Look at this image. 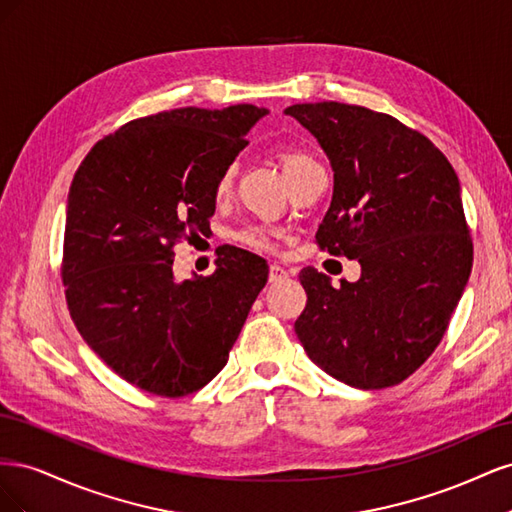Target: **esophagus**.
I'll return each instance as SVG.
<instances>
[{
	"instance_id": "1",
	"label": "esophagus",
	"mask_w": 512,
	"mask_h": 512,
	"mask_svg": "<svg viewBox=\"0 0 512 512\" xmlns=\"http://www.w3.org/2000/svg\"><path fill=\"white\" fill-rule=\"evenodd\" d=\"M284 277H288V271H286L284 267H280V265H271V269H269V282H271V284L284 280Z\"/></svg>"
}]
</instances>
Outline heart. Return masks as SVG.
<instances>
[{
	"mask_svg": "<svg viewBox=\"0 0 512 512\" xmlns=\"http://www.w3.org/2000/svg\"><path fill=\"white\" fill-rule=\"evenodd\" d=\"M275 160H277V164H280L290 188H294V185L301 183L309 175H314V173H318V170H322L312 153H307L301 147H277ZM235 173H237L235 164H230L224 170L218 185H215V192H218V196L228 194L232 179H235ZM237 239L245 245L254 247V250H271L273 247V232L265 226H247L237 232Z\"/></svg>",
	"mask_w": 512,
	"mask_h": 512,
	"instance_id": "b5f03b06",
	"label": "heart"
}]
</instances>
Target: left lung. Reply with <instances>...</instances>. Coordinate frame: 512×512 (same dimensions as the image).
I'll return each instance as SVG.
<instances>
[{
	"label": "left lung",
	"instance_id": "1",
	"mask_svg": "<svg viewBox=\"0 0 512 512\" xmlns=\"http://www.w3.org/2000/svg\"><path fill=\"white\" fill-rule=\"evenodd\" d=\"M327 153L333 200L320 250L359 260L361 277L305 267L294 322L309 359L354 389H386L421 367L448 329L472 271L461 188L444 153L391 115L342 102L292 104Z\"/></svg>",
	"mask_w": 512,
	"mask_h": 512
}]
</instances>
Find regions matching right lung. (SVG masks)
Listing matches in <instances>:
<instances>
[{"instance_id": "obj_1", "label": "right lung", "mask_w": 512, "mask_h": 512, "mask_svg": "<svg viewBox=\"0 0 512 512\" xmlns=\"http://www.w3.org/2000/svg\"><path fill=\"white\" fill-rule=\"evenodd\" d=\"M267 108L185 106L104 136L72 179L61 280L87 346L117 376L183 397L220 374L267 260L226 247L207 277H175V245L209 228L215 185Z\"/></svg>"}]
</instances>
